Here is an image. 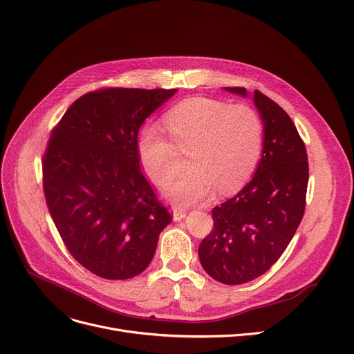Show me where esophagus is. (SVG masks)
Instances as JSON below:
<instances>
[{
    "label": "esophagus",
    "instance_id": "esophagus-1",
    "mask_svg": "<svg viewBox=\"0 0 354 354\" xmlns=\"http://www.w3.org/2000/svg\"><path fill=\"white\" fill-rule=\"evenodd\" d=\"M185 215H187V211H185V209H183V208H174V211H173V220H174V221H181L183 218H185Z\"/></svg>",
    "mask_w": 354,
    "mask_h": 354
}]
</instances>
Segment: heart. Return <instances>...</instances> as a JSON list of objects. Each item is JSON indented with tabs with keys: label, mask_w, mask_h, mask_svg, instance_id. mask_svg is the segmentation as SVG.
<instances>
[{
	"label": "heart",
	"mask_w": 354,
	"mask_h": 354,
	"mask_svg": "<svg viewBox=\"0 0 354 354\" xmlns=\"http://www.w3.org/2000/svg\"><path fill=\"white\" fill-rule=\"evenodd\" d=\"M166 127L178 150L187 154L188 170L169 183L165 197L188 207L212 196L236 192L254 173L262 150L263 126L245 104H227L208 97H189L166 113ZM138 150L150 178L166 184L174 169L176 148L157 124L140 130Z\"/></svg>",
	"instance_id": "heart-1"
}]
</instances>
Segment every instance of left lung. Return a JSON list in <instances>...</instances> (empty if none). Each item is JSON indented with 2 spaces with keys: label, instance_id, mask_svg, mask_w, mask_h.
I'll return each instance as SVG.
<instances>
[{
  "label": "left lung",
  "instance_id": "8db88e82",
  "mask_svg": "<svg viewBox=\"0 0 354 354\" xmlns=\"http://www.w3.org/2000/svg\"><path fill=\"white\" fill-rule=\"evenodd\" d=\"M247 97L245 88H224ZM262 156L251 181L212 209L214 228L198 248L207 274L225 285L263 275L293 238L305 212L309 165L305 143L283 109L259 91Z\"/></svg>",
  "mask_w": 354,
  "mask_h": 354
}]
</instances>
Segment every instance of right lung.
<instances>
[{
    "label": "right lung",
    "mask_w": 354,
    "mask_h": 354,
    "mask_svg": "<svg viewBox=\"0 0 354 354\" xmlns=\"http://www.w3.org/2000/svg\"><path fill=\"white\" fill-rule=\"evenodd\" d=\"M176 92H89L52 130L42 165L48 209L71 255L100 278L142 274L171 221L140 170L138 134Z\"/></svg>",
    "instance_id": "add662e5"
}]
</instances>
